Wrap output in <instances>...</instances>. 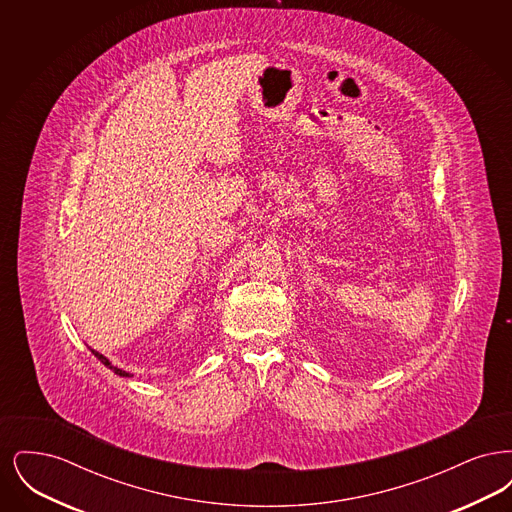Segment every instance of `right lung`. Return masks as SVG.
<instances>
[{"label":"right lung","mask_w":512,"mask_h":512,"mask_svg":"<svg viewBox=\"0 0 512 512\" xmlns=\"http://www.w3.org/2000/svg\"><path fill=\"white\" fill-rule=\"evenodd\" d=\"M90 351H92V353H94V355L98 357L99 361H101L103 365L107 366V368H111V370H113L115 374H119V376H124V378H126V376H128V378L132 376V374H128L126 370H122V368H119V366L111 365V363H109V359H107V357H103V355H101V353H98L96 349H90Z\"/></svg>","instance_id":"1"}]
</instances>
